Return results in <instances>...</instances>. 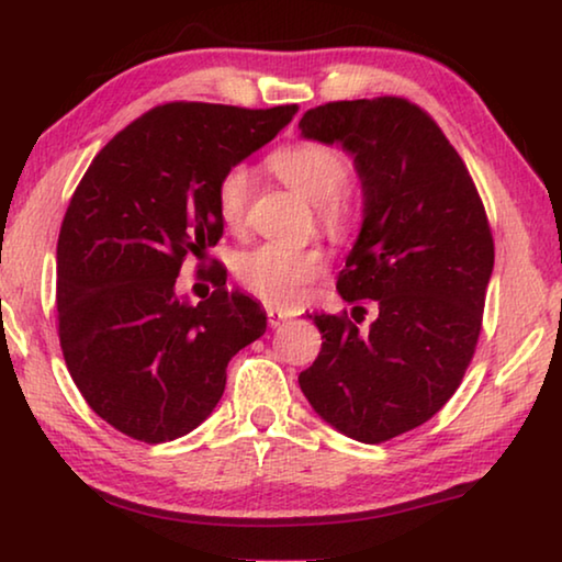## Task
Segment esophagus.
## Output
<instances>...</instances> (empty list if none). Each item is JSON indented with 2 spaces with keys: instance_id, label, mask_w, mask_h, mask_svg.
I'll use <instances>...</instances> for the list:
<instances>
[{
  "instance_id": "1",
  "label": "esophagus",
  "mask_w": 562,
  "mask_h": 562,
  "mask_svg": "<svg viewBox=\"0 0 562 562\" xmlns=\"http://www.w3.org/2000/svg\"><path fill=\"white\" fill-rule=\"evenodd\" d=\"M266 316H268V324H271V327H281L283 322L291 319L289 312H283V308H276V306H268Z\"/></svg>"
}]
</instances>
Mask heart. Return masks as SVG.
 I'll return each mask as SVG.
<instances>
[{
  "instance_id": "heart-1",
  "label": "heart",
  "mask_w": 562,
  "mask_h": 562,
  "mask_svg": "<svg viewBox=\"0 0 562 562\" xmlns=\"http://www.w3.org/2000/svg\"><path fill=\"white\" fill-rule=\"evenodd\" d=\"M276 177L291 190L316 202L319 217L329 233H341L352 221V200L345 190L347 161L337 149L316 142L283 146L268 159ZM254 175L246 165L227 169L217 184V213L227 227L246 221ZM235 276L248 291L268 304L294 306L304 301L308 286L327 268L322 248L289 246V243H258L235 256Z\"/></svg>"
}]
</instances>
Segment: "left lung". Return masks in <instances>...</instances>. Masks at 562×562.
I'll list each match as a JSON object with an SVG mask.
<instances>
[{
	"label": "left lung",
	"mask_w": 562,
	"mask_h": 562,
	"mask_svg": "<svg viewBox=\"0 0 562 562\" xmlns=\"http://www.w3.org/2000/svg\"><path fill=\"white\" fill-rule=\"evenodd\" d=\"M301 136L355 161L362 225L337 279L349 304L375 301L368 331L306 314L322 352L299 375L316 416L362 443L434 418L457 393L482 331L494 243L469 169L436 121L405 99L324 103ZM364 312V306H355Z\"/></svg>",
	"instance_id": "8db88e82"
}]
</instances>
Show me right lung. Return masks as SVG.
<instances>
[{
	"label": "right lung",
	"mask_w": 562,
	"mask_h": 562,
	"mask_svg": "<svg viewBox=\"0 0 562 562\" xmlns=\"http://www.w3.org/2000/svg\"><path fill=\"white\" fill-rule=\"evenodd\" d=\"M296 105H157L95 154L58 238V324L70 378L121 434L175 441L215 411L225 368L266 312L225 281L177 294L187 256L223 235L217 184L273 139Z\"/></svg>",
	"instance_id": "right-lung-1"
}]
</instances>
